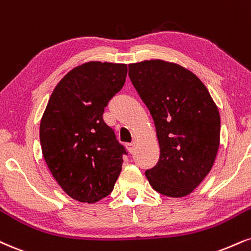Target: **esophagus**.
Returning <instances> with one entry per match:
<instances>
[{
    "label": "esophagus",
    "mask_w": 251,
    "mask_h": 251,
    "mask_svg": "<svg viewBox=\"0 0 251 251\" xmlns=\"http://www.w3.org/2000/svg\"><path fill=\"white\" fill-rule=\"evenodd\" d=\"M125 146H126V149H127L129 153H133L135 151V144L134 143H128V144H126Z\"/></svg>",
    "instance_id": "34e87169"
}]
</instances>
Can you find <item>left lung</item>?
<instances>
[{
	"label": "left lung",
	"instance_id": "obj_1",
	"mask_svg": "<svg viewBox=\"0 0 251 251\" xmlns=\"http://www.w3.org/2000/svg\"><path fill=\"white\" fill-rule=\"evenodd\" d=\"M128 76L152 114L160 146L150 185L171 198L188 195L212 170L220 145L219 108L204 84L182 66L152 59L128 65Z\"/></svg>",
	"mask_w": 251,
	"mask_h": 251
}]
</instances>
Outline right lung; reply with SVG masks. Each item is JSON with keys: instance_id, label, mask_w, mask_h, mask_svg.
Wrapping results in <instances>:
<instances>
[{"instance_id": "1", "label": "right lung", "mask_w": 251, "mask_h": 251, "mask_svg": "<svg viewBox=\"0 0 251 251\" xmlns=\"http://www.w3.org/2000/svg\"><path fill=\"white\" fill-rule=\"evenodd\" d=\"M127 65L89 62L72 69L51 93L39 126L48 167L69 196L93 203L113 191L125 147L102 119L123 89Z\"/></svg>"}]
</instances>
